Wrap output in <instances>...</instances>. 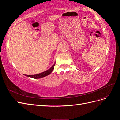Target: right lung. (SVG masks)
I'll return each mask as SVG.
<instances>
[{
	"label": "right lung",
	"mask_w": 120,
	"mask_h": 120,
	"mask_svg": "<svg viewBox=\"0 0 120 120\" xmlns=\"http://www.w3.org/2000/svg\"><path fill=\"white\" fill-rule=\"evenodd\" d=\"M56 64V61L54 62V64L52 65V67L49 68V70H46L45 71L42 72L41 73H39L38 74H34V75H25L24 74V75L26 76L27 77H30L31 78H34V79H39V78H42L43 77H45L46 76L49 75L50 74L52 73V72L53 71V69H54V67Z\"/></svg>",
	"instance_id": "1"
}]
</instances>
